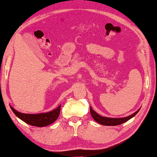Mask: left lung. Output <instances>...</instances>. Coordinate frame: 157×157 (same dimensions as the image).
I'll return each instance as SVG.
<instances>
[{
    "label": "left lung",
    "mask_w": 157,
    "mask_h": 157,
    "mask_svg": "<svg viewBox=\"0 0 157 157\" xmlns=\"http://www.w3.org/2000/svg\"><path fill=\"white\" fill-rule=\"evenodd\" d=\"M140 110V109H138L136 111H135L134 113L131 114L128 117H122V118H110V117H102L98 114V113H96L95 111L93 110V109L90 106V112H91V117H93V119L95 120L96 122H98V124H102L104 126H117L120 125V124H124V122L128 121V120L132 119L139 112V111Z\"/></svg>",
    "instance_id": "obj_1"
}]
</instances>
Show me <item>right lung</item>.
<instances>
[{"mask_svg":"<svg viewBox=\"0 0 157 157\" xmlns=\"http://www.w3.org/2000/svg\"><path fill=\"white\" fill-rule=\"evenodd\" d=\"M61 106L59 105L56 109L46 113H24L19 112L10 105V109L16 116L19 119L31 126L44 127L53 123L58 119L61 111Z\"/></svg>","mask_w":157,"mask_h":157,"instance_id":"add662e5","label":"right lung"}]
</instances>
